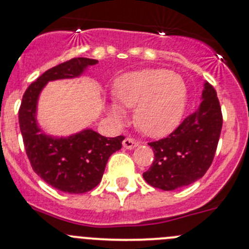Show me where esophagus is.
Here are the masks:
<instances>
[{"mask_svg": "<svg viewBox=\"0 0 249 249\" xmlns=\"http://www.w3.org/2000/svg\"><path fill=\"white\" fill-rule=\"evenodd\" d=\"M123 146H124L125 149L132 150L135 149L136 146H138V142H136L135 139L132 138H125L124 142H123Z\"/></svg>", "mask_w": 249, "mask_h": 249, "instance_id": "1", "label": "esophagus"}]
</instances>
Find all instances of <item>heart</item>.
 Masks as SVG:
<instances>
[{
	"mask_svg": "<svg viewBox=\"0 0 249 249\" xmlns=\"http://www.w3.org/2000/svg\"><path fill=\"white\" fill-rule=\"evenodd\" d=\"M116 102L107 105L117 123L135 107L136 125L151 137H164L178 126L188 103V86L182 75L163 68L125 73L113 85Z\"/></svg>",
	"mask_w": 249,
	"mask_h": 249,
	"instance_id": "1",
	"label": "heart"
}]
</instances>
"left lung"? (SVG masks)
<instances>
[{
    "label": "left lung",
    "instance_id": "obj_1",
    "mask_svg": "<svg viewBox=\"0 0 249 249\" xmlns=\"http://www.w3.org/2000/svg\"><path fill=\"white\" fill-rule=\"evenodd\" d=\"M197 110L166 138L151 142L155 160L144 179L162 190L187 187L200 179L212 164L222 129L216 91L204 83Z\"/></svg>",
    "mask_w": 249,
    "mask_h": 249
}]
</instances>
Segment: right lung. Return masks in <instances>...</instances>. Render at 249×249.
I'll return each instance as SVG.
<instances>
[{"label": "right lung", "mask_w": 249, "mask_h": 249, "mask_svg": "<svg viewBox=\"0 0 249 249\" xmlns=\"http://www.w3.org/2000/svg\"><path fill=\"white\" fill-rule=\"evenodd\" d=\"M98 60L74 58L46 71L24 92L18 123L33 170L49 185L64 193L84 194L99 184L110 156L122 149L123 136L107 138L92 129L67 137L47 135L37 124V103L49 81L83 75Z\"/></svg>", "instance_id": "right-lung-1"}]
</instances>
